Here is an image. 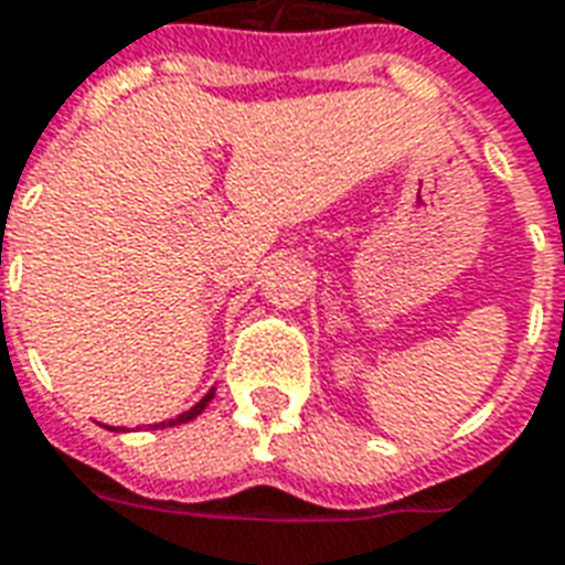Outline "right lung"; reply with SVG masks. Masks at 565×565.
<instances>
[{
	"label": "right lung",
	"mask_w": 565,
	"mask_h": 565,
	"mask_svg": "<svg viewBox=\"0 0 565 565\" xmlns=\"http://www.w3.org/2000/svg\"><path fill=\"white\" fill-rule=\"evenodd\" d=\"M212 395H215V392H209L206 398L200 401V404H194V407H191V411H188V413H182V416H179V419L161 422V425H152V428H167V425H182V422H191V419H198L200 413L206 411V404H209V401H212Z\"/></svg>",
	"instance_id": "1"
}]
</instances>
